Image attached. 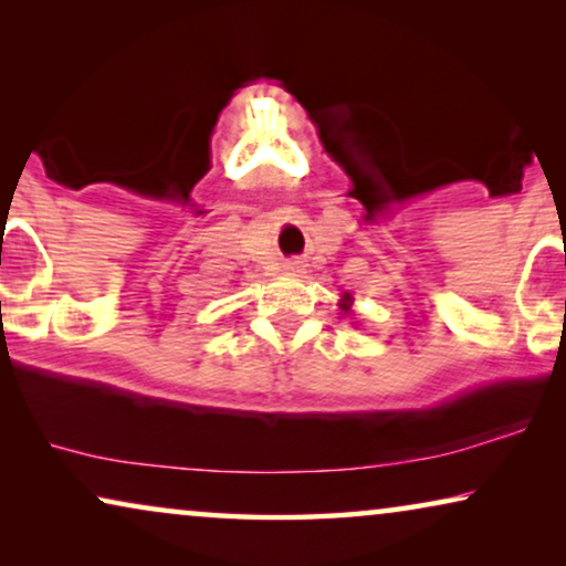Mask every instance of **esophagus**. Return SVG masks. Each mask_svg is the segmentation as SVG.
Segmentation results:
<instances>
[{"label": "esophagus", "instance_id": "34e87169", "mask_svg": "<svg viewBox=\"0 0 566 566\" xmlns=\"http://www.w3.org/2000/svg\"><path fill=\"white\" fill-rule=\"evenodd\" d=\"M301 270H304V265H301L298 260H289V262H285V273L296 275V273H301Z\"/></svg>", "mask_w": 566, "mask_h": 566}]
</instances>
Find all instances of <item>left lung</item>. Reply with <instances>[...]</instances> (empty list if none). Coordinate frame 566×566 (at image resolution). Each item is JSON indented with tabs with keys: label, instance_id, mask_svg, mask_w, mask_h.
Wrapping results in <instances>:
<instances>
[{
	"label": "left lung",
	"instance_id": "8db88e82",
	"mask_svg": "<svg viewBox=\"0 0 566 566\" xmlns=\"http://www.w3.org/2000/svg\"><path fill=\"white\" fill-rule=\"evenodd\" d=\"M350 293H343V301H339V306H343V312H350Z\"/></svg>",
	"mask_w": 566,
	"mask_h": 566
}]
</instances>
